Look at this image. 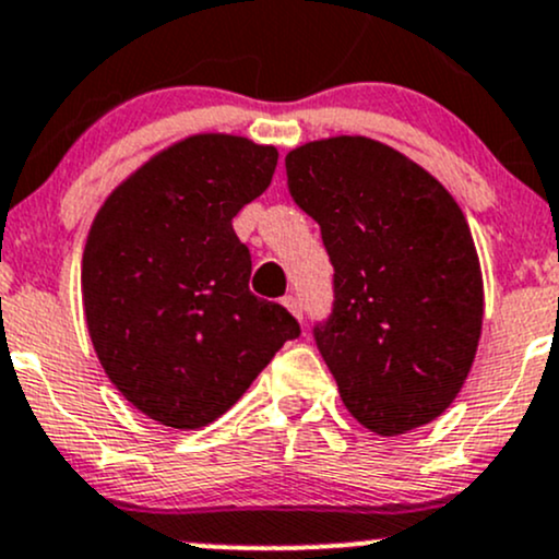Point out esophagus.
I'll list each match as a JSON object with an SVG mask.
<instances>
[{"mask_svg":"<svg viewBox=\"0 0 559 559\" xmlns=\"http://www.w3.org/2000/svg\"><path fill=\"white\" fill-rule=\"evenodd\" d=\"M281 302H284V308L289 310L294 318H299V321H302V302H299L297 297H292V294H289V297H284Z\"/></svg>","mask_w":559,"mask_h":559,"instance_id":"esophagus-1","label":"esophagus"}]
</instances>
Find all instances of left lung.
I'll return each instance as SVG.
<instances>
[{
	"mask_svg": "<svg viewBox=\"0 0 559 559\" xmlns=\"http://www.w3.org/2000/svg\"><path fill=\"white\" fill-rule=\"evenodd\" d=\"M286 186L334 265L312 336L342 403L377 435L438 419L483 329L480 262L453 195L390 145L347 134L292 151Z\"/></svg>",
	"mask_w": 559,
	"mask_h": 559,
	"instance_id": "obj_1",
	"label": "left lung"
}]
</instances>
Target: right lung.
<instances>
[{
  "label": "right lung",
  "instance_id": "obj_1",
  "mask_svg": "<svg viewBox=\"0 0 559 559\" xmlns=\"http://www.w3.org/2000/svg\"><path fill=\"white\" fill-rule=\"evenodd\" d=\"M278 151L195 134L121 182L92 223L84 312L116 390L175 429L219 419L299 323L249 289L233 217L273 180Z\"/></svg>",
  "mask_w": 559,
  "mask_h": 559
}]
</instances>
